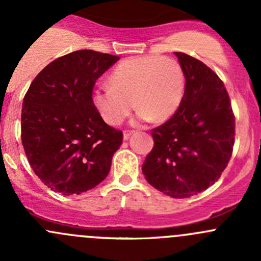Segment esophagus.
<instances>
[{"label":"esophagus","mask_w":261,"mask_h":261,"mask_svg":"<svg viewBox=\"0 0 261 261\" xmlns=\"http://www.w3.org/2000/svg\"><path fill=\"white\" fill-rule=\"evenodd\" d=\"M134 133H135L134 130H125V131H123V140H127V139L130 138V136L133 135Z\"/></svg>","instance_id":"34e87169"}]
</instances>
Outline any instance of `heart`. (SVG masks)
Masks as SVG:
<instances>
[{"label":"heart","instance_id":"heart-1","mask_svg":"<svg viewBox=\"0 0 261 261\" xmlns=\"http://www.w3.org/2000/svg\"><path fill=\"white\" fill-rule=\"evenodd\" d=\"M110 86H98L92 103L105 122L117 126L139 109L140 121L163 122L179 109L186 88L183 68L173 58L133 57L118 63Z\"/></svg>","mask_w":261,"mask_h":261}]
</instances>
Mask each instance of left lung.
Returning a JSON list of instances; mask_svg holds the SVG:
<instances>
[{
	"label": "left lung",
	"mask_w": 261,
	"mask_h": 261,
	"mask_svg": "<svg viewBox=\"0 0 261 261\" xmlns=\"http://www.w3.org/2000/svg\"><path fill=\"white\" fill-rule=\"evenodd\" d=\"M186 77L183 101L152 128L154 147L143 164L145 179L173 198H188L218 180L232 155L235 115L223 82L204 63L174 53Z\"/></svg>",
	"instance_id": "8db88e82"
}]
</instances>
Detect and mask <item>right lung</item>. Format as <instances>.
<instances>
[{
    "instance_id": "1",
    "label": "right lung",
    "mask_w": 261,
    "mask_h": 261,
    "mask_svg": "<svg viewBox=\"0 0 261 261\" xmlns=\"http://www.w3.org/2000/svg\"><path fill=\"white\" fill-rule=\"evenodd\" d=\"M120 59L77 50L53 60L23 97L21 140L31 168L48 188L69 196L101 183L122 144L92 103L96 81Z\"/></svg>"
}]
</instances>
